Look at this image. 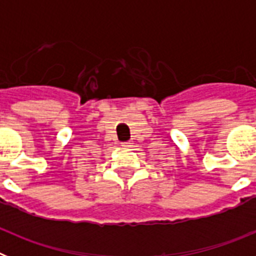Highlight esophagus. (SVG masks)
I'll return each instance as SVG.
<instances>
[{"mask_svg":"<svg viewBox=\"0 0 256 256\" xmlns=\"http://www.w3.org/2000/svg\"><path fill=\"white\" fill-rule=\"evenodd\" d=\"M122 146H123V148H130V146H132V144H130V142H123V144H122Z\"/></svg>","mask_w":256,"mask_h":256,"instance_id":"1","label":"esophagus"}]
</instances>
